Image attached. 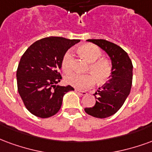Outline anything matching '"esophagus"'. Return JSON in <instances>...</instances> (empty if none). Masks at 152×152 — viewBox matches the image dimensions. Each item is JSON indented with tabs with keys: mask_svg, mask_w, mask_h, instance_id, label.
Wrapping results in <instances>:
<instances>
[{
	"mask_svg": "<svg viewBox=\"0 0 152 152\" xmlns=\"http://www.w3.org/2000/svg\"><path fill=\"white\" fill-rule=\"evenodd\" d=\"M75 91L78 94V95H80V96H86L87 94V91H80V90H77L75 89Z\"/></svg>",
	"mask_w": 152,
	"mask_h": 152,
	"instance_id": "34e87169",
	"label": "esophagus"
}]
</instances>
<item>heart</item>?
Masks as SVG:
<instances>
[{"label":"heart","instance_id":"obj_1","mask_svg":"<svg viewBox=\"0 0 152 152\" xmlns=\"http://www.w3.org/2000/svg\"><path fill=\"white\" fill-rule=\"evenodd\" d=\"M77 52L82 57L89 62L87 70L91 73L87 75L71 74L66 76L65 83L78 89L91 87L95 83V78L99 84H104L109 80L113 74V65L107 59L100 58L102 50L92 44H83L77 48ZM74 56L70 51L64 54L61 60V67L64 72L70 73L73 70Z\"/></svg>","mask_w":152,"mask_h":152}]
</instances>
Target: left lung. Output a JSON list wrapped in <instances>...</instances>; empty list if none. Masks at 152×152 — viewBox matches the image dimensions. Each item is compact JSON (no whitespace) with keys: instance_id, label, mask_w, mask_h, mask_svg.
Wrapping results in <instances>:
<instances>
[{"instance_id":"1","label":"left lung","mask_w":152,"mask_h":152,"mask_svg":"<svg viewBox=\"0 0 152 152\" xmlns=\"http://www.w3.org/2000/svg\"><path fill=\"white\" fill-rule=\"evenodd\" d=\"M108 53L113 64V74L108 83L94 94L96 104L84 110L90 116L106 118L117 113L129 96L132 86L133 65L126 51L105 39H87Z\"/></svg>"}]
</instances>
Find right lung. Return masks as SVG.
I'll use <instances>...</instances> for the list:
<instances>
[{"label":"right lung","instance_id":"add662e5","mask_svg":"<svg viewBox=\"0 0 152 152\" xmlns=\"http://www.w3.org/2000/svg\"><path fill=\"white\" fill-rule=\"evenodd\" d=\"M79 39L47 37L35 41L20 59L17 69L18 91L26 109L35 117H50L59 111L71 86H55L62 78L59 69L69 48Z\"/></svg>","mask_w":152,"mask_h":152}]
</instances>
